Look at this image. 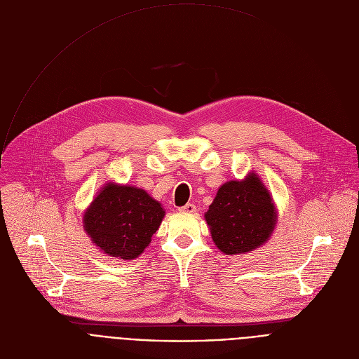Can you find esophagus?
Segmentation results:
<instances>
[{
	"label": "esophagus",
	"mask_w": 359,
	"mask_h": 359,
	"mask_svg": "<svg viewBox=\"0 0 359 359\" xmlns=\"http://www.w3.org/2000/svg\"><path fill=\"white\" fill-rule=\"evenodd\" d=\"M179 212H180V213H189V215H191V213L196 212V206H194L193 203H187V204H184L183 208L179 209Z\"/></svg>",
	"instance_id": "obj_1"
}]
</instances>
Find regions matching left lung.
Returning a JSON list of instances; mask_svg holds the SVG:
<instances>
[{
    "label": "left lung",
    "mask_w": 359,
    "mask_h": 359,
    "mask_svg": "<svg viewBox=\"0 0 359 359\" xmlns=\"http://www.w3.org/2000/svg\"><path fill=\"white\" fill-rule=\"evenodd\" d=\"M277 217L271 193L255 172L222 184L204 213L216 247L227 255L245 254L267 243Z\"/></svg>",
    "instance_id": "left-lung-1"
}]
</instances>
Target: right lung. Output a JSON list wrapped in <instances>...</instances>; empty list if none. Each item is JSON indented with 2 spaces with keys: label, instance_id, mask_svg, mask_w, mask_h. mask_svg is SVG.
Instances as JSON below:
<instances>
[{
  "label": "right lung",
  "instance_id": "right-lung-1",
  "mask_svg": "<svg viewBox=\"0 0 359 359\" xmlns=\"http://www.w3.org/2000/svg\"><path fill=\"white\" fill-rule=\"evenodd\" d=\"M166 212L146 190L108 182L83 212V230L107 255L133 260L150 244Z\"/></svg>",
  "mask_w": 359,
  "mask_h": 359
}]
</instances>
